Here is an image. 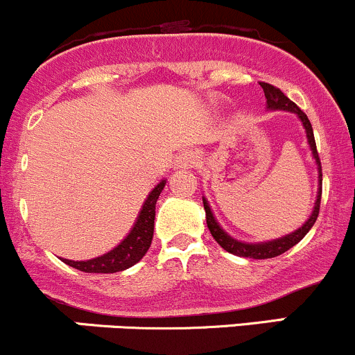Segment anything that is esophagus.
<instances>
[{
  "instance_id": "esophagus-1",
  "label": "esophagus",
  "mask_w": 355,
  "mask_h": 355,
  "mask_svg": "<svg viewBox=\"0 0 355 355\" xmlns=\"http://www.w3.org/2000/svg\"><path fill=\"white\" fill-rule=\"evenodd\" d=\"M178 167H189L193 164H196V155L193 150H184L178 155Z\"/></svg>"
}]
</instances>
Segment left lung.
Listing matches in <instances>:
<instances>
[{"label": "left lung", "mask_w": 355, "mask_h": 355, "mask_svg": "<svg viewBox=\"0 0 355 355\" xmlns=\"http://www.w3.org/2000/svg\"><path fill=\"white\" fill-rule=\"evenodd\" d=\"M264 91V96L268 100V108L269 110H283V112H291L296 113L298 118L303 123L304 132H306L308 137V144H310L311 148V154H313L316 166H318V182H320V188H318V194H316V201H315V208L311 211L310 218L303 223V227H300L298 230L291 232L289 235H284V237L276 239V240H269V242H261V243H245V242H240V240L232 239L227 232L220 227L218 222L215 220L213 216L211 208H209L207 198L203 196V207L205 211H207V225L211 232L213 239L223 247L227 252L239 255V257H250V259H270V257H277V255L284 254L286 250L291 249L293 245L300 242L304 235L310 232V228L313 227L316 218H318V213H320V201H322V164H320V157H318V152H316V144H315V137H313V128H311L310 120L308 116L304 115L303 112L295 105L288 96L279 89V87L268 85V83H259Z\"/></svg>", "instance_id": "left-lung-1"}]
</instances>
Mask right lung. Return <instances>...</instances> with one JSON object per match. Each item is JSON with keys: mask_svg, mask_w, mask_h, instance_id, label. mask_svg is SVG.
Instances as JSON below:
<instances>
[{"mask_svg": "<svg viewBox=\"0 0 355 355\" xmlns=\"http://www.w3.org/2000/svg\"><path fill=\"white\" fill-rule=\"evenodd\" d=\"M166 181H161L150 194L147 196L146 203L140 209L137 222L133 225L130 234L127 235L120 243L110 252L100 255V257L89 259V261H69L62 259L71 268L83 270V272H100L110 274L118 272L132 268L133 264L140 261L146 255L154 237V220H155V203L159 200V194L162 193Z\"/></svg>", "mask_w": 355, "mask_h": 355, "instance_id": "obj_1", "label": "right lung"}]
</instances>
